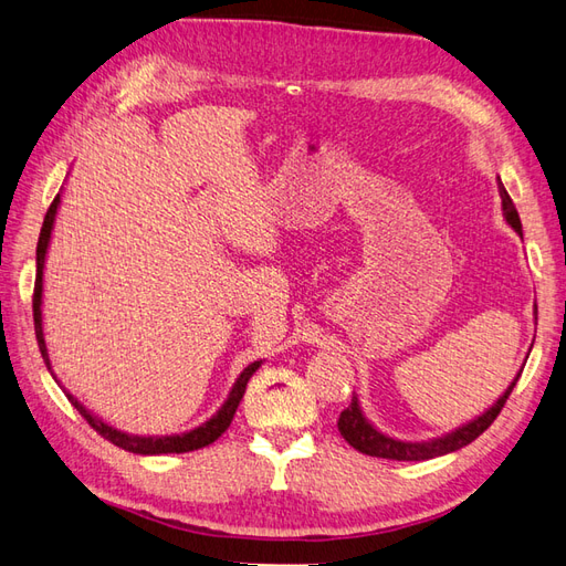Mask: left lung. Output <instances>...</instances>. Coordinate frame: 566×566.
I'll return each instance as SVG.
<instances>
[{
	"mask_svg": "<svg viewBox=\"0 0 566 566\" xmlns=\"http://www.w3.org/2000/svg\"><path fill=\"white\" fill-rule=\"evenodd\" d=\"M499 195H502V207H504V217L506 221L514 227L518 233L521 231V217L516 212V205L511 200L509 192L504 186H499ZM521 378V374L514 378V384L506 388V392L502 398H499L488 412L482 417L472 419L470 424L455 429L451 433H446L441 439H433V441H422V443H410V441H398V439H390L386 433L376 431L369 422H366V417L361 415L357 398H352L347 410L339 415L337 419V429L343 433V439L354 446L359 453L366 455H376V458H390V461H429V458H437V455H446L451 451L463 449V446L475 441L484 429H490L492 422L496 419V415L504 410V405L511 396V390H514L516 380Z\"/></svg>",
	"mask_w": 566,
	"mask_h": 566,
	"instance_id": "left-lung-1",
	"label": "left lung"
}]
</instances>
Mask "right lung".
Listing matches in <instances>:
<instances>
[{
	"mask_svg": "<svg viewBox=\"0 0 566 566\" xmlns=\"http://www.w3.org/2000/svg\"><path fill=\"white\" fill-rule=\"evenodd\" d=\"M57 205H60V195L52 200V205L48 207V214L43 221V229L41 235H38V248H35V286H33V323H35V339H38V347H41L43 354V361L50 369V359H48V349H45V339H43V318H41V301H43V265H45V251H48V243H50V231H52V221H55L57 214ZM260 361H253L248 369H243V374L235 380L231 392H229V400L221 405V410L205 422L202 427H197L192 431L186 433H176V437H129V433L117 431L108 424H103L101 419H96L91 415L82 402H76V398H72L67 392L70 402L76 407L78 415H82L88 427H94L103 439H108L111 443H115L117 449H125V451H133V453H142V455H161V453H188V451H197V449H205L212 441H217L223 431L229 429L231 419L239 410V402L245 392L248 380L258 371Z\"/></svg>",
	"mask_w": 566,
	"mask_h": 566,
	"instance_id": "obj_1",
	"label": "right lung"
}]
</instances>
